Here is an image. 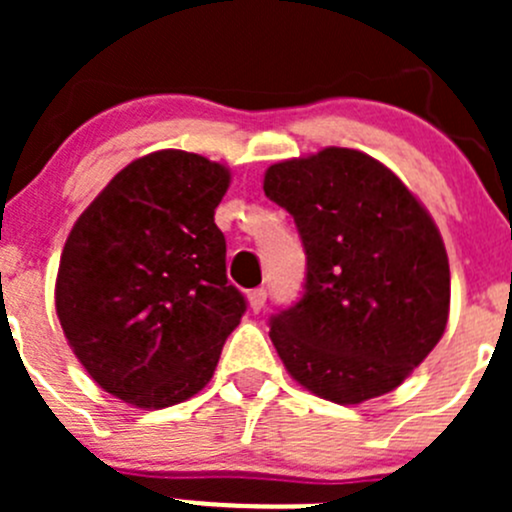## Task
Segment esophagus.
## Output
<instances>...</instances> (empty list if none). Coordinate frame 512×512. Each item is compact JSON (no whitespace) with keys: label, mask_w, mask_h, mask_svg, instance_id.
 <instances>
[{"label":"esophagus","mask_w":512,"mask_h":512,"mask_svg":"<svg viewBox=\"0 0 512 512\" xmlns=\"http://www.w3.org/2000/svg\"><path fill=\"white\" fill-rule=\"evenodd\" d=\"M247 299H250L252 312H260V309L265 307V302H267V289L265 287L250 289V292H247Z\"/></svg>","instance_id":"1"}]
</instances>
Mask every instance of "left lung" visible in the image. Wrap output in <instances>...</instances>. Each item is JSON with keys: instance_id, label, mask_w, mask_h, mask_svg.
Wrapping results in <instances>:
<instances>
[{"instance_id": "left-lung-1", "label": "left lung", "mask_w": 512, "mask_h": 512, "mask_svg": "<svg viewBox=\"0 0 512 512\" xmlns=\"http://www.w3.org/2000/svg\"><path fill=\"white\" fill-rule=\"evenodd\" d=\"M262 188L307 255L302 299L270 319L292 379L337 404L394 391L446 332L451 270L431 215L352 148L270 165Z\"/></svg>"}]
</instances>
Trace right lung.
<instances>
[{
	"label": "right lung",
	"instance_id": "add662e5",
	"mask_svg": "<svg viewBox=\"0 0 512 512\" xmlns=\"http://www.w3.org/2000/svg\"><path fill=\"white\" fill-rule=\"evenodd\" d=\"M230 173L185 151L133 160L76 220L56 275L61 329L91 379L138 409L198 394L247 302L215 225Z\"/></svg>",
	"mask_w": 512,
	"mask_h": 512
}]
</instances>
